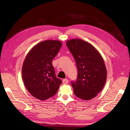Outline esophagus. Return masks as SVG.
<instances>
[{"instance_id": "1", "label": "esophagus", "mask_w": 130, "mask_h": 130, "mask_svg": "<svg viewBox=\"0 0 130 130\" xmlns=\"http://www.w3.org/2000/svg\"><path fill=\"white\" fill-rule=\"evenodd\" d=\"M69 83V80L68 79H64L63 80H62V84H68Z\"/></svg>"}]
</instances>
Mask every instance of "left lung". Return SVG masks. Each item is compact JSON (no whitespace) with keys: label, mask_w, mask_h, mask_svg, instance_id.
<instances>
[{"label":"left lung","mask_w":130,"mask_h":130,"mask_svg":"<svg viewBox=\"0 0 130 130\" xmlns=\"http://www.w3.org/2000/svg\"><path fill=\"white\" fill-rule=\"evenodd\" d=\"M66 45L76 61L78 77L71 84L79 98L89 100L103 89L107 78L106 66L101 54L93 45L80 39H70Z\"/></svg>","instance_id":"8db88e82"}]
</instances>
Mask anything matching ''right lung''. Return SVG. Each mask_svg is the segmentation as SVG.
<instances>
[{"instance_id":"obj_1","label":"right lung","mask_w":130,"mask_h":130,"mask_svg":"<svg viewBox=\"0 0 130 130\" xmlns=\"http://www.w3.org/2000/svg\"><path fill=\"white\" fill-rule=\"evenodd\" d=\"M62 46L59 40L37 44L28 52L22 67L24 85L32 96L45 100L55 95L62 83L56 77L52 61Z\"/></svg>"}]
</instances>
